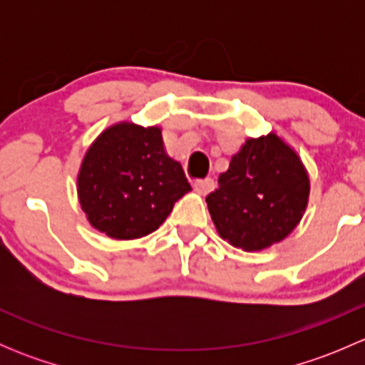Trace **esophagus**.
I'll use <instances>...</instances> for the list:
<instances>
[{
  "mask_svg": "<svg viewBox=\"0 0 365 365\" xmlns=\"http://www.w3.org/2000/svg\"><path fill=\"white\" fill-rule=\"evenodd\" d=\"M213 187H215V182H213L212 178L196 180V182H194V189H196L200 194H208V192H212Z\"/></svg>",
  "mask_w": 365,
  "mask_h": 365,
  "instance_id": "esophagus-1",
  "label": "esophagus"
}]
</instances>
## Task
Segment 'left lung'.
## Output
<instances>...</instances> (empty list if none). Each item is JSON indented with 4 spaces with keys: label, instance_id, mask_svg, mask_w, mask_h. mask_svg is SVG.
I'll return each mask as SVG.
<instances>
[{
    "label": "left lung",
    "instance_id": "obj_1",
    "mask_svg": "<svg viewBox=\"0 0 365 365\" xmlns=\"http://www.w3.org/2000/svg\"><path fill=\"white\" fill-rule=\"evenodd\" d=\"M309 200V176L300 157L279 135L247 139L206 196L224 240L261 251L284 240L300 222Z\"/></svg>",
    "mask_w": 365,
    "mask_h": 365
}]
</instances>
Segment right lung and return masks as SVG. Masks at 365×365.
<instances>
[{
	"label": "right lung",
	"instance_id": "obj_1",
	"mask_svg": "<svg viewBox=\"0 0 365 365\" xmlns=\"http://www.w3.org/2000/svg\"><path fill=\"white\" fill-rule=\"evenodd\" d=\"M190 190L180 162L165 153L159 127L116 123L84 155L77 176L83 212L116 240L153 233Z\"/></svg>",
	"mask_w": 365,
	"mask_h": 365
}]
</instances>
